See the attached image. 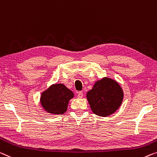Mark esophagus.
I'll return each instance as SVG.
<instances>
[{"mask_svg":"<svg viewBox=\"0 0 157 157\" xmlns=\"http://www.w3.org/2000/svg\"><path fill=\"white\" fill-rule=\"evenodd\" d=\"M78 97L81 99V98L83 97V92H79L78 94Z\"/></svg>","mask_w":157,"mask_h":157,"instance_id":"obj_1","label":"esophagus"}]
</instances>
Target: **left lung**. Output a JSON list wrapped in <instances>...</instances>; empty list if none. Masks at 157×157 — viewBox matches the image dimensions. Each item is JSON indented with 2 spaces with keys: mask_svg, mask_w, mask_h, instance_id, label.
I'll return each mask as SVG.
<instances>
[{
  "mask_svg": "<svg viewBox=\"0 0 157 157\" xmlns=\"http://www.w3.org/2000/svg\"><path fill=\"white\" fill-rule=\"evenodd\" d=\"M124 97L123 89L113 79L104 77L86 93V99L92 112L102 117L109 116L119 109Z\"/></svg>",
  "mask_w": 157,
  "mask_h": 157,
  "instance_id": "left-lung-1",
  "label": "left lung"
}]
</instances>
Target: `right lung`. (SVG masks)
Masks as SVG:
<instances>
[{
  "label": "right lung",
  "mask_w": 157,
  "mask_h": 157,
  "mask_svg": "<svg viewBox=\"0 0 157 157\" xmlns=\"http://www.w3.org/2000/svg\"><path fill=\"white\" fill-rule=\"evenodd\" d=\"M74 95V93L63 84H53L41 93L40 103L42 108L48 113L63 114L67 111L70 100Z\"/></svg>",
  "instance_id": "obj_1"
}]
</instances>
